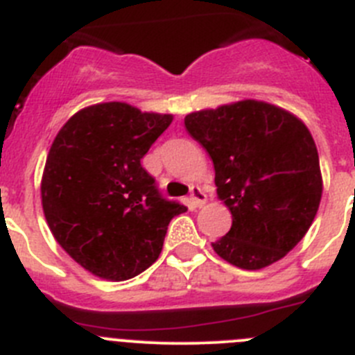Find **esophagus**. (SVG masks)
<instances>
[{
	"instance_id": "34e87169",
	"label": "esophagus",
	"mask_w": 355,
	"mask_h": 355,
	"mask_svg": "<svg viewBox=\"0 0 355 355\" xmlns=\"http://www.w3.org/2000/svg\"><path fill=\"white\" fill-rule=\"evenodd\" d=\"M205 200H207V195L202 191V188L200 187H191V193H190L191 205H195V207H202V205L205 204Z\"/></svg>"
}]
</instances>
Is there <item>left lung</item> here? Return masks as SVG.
<instances>
[{
    "label": "left lung",
    "instance_id": "8db88e82",
    "mask_svg": "<svg viewBox=\"0 0 355 355\" xmlns=\"http://www.w3.org/2000/svg\"><path fill=\"white\" fill-rule=\"evenodd\" d=\"M184 127L211 155L230 232L212 242L232 265L259 270L284 258L309 232L322 195L312 134L289 111L239 101L190 113Z\"/></svg>",
    "mask_w": 355,
    "mask_h": 355
}]
</instances>
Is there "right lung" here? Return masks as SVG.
Segmentation results:
<instances>
[{
    "instance_id": "obj_1",
    "label": "right lung",
    "mask_w": 355,
    "mask_h": 355,
    "mask_svg": "<svg viewBox=\"0 0 355 355\" xmlns=\"http://www.w3.org/2000/svg\"><path fill=\"white\" fill-rule=\"evenodd\" d=\"M171 121V114L103 103L73 114L53 139L43 212L60 248L94 275H139L160 256L171 219L187 211L162 197L141 165Z\"/></svg>"
}]
</instances>
